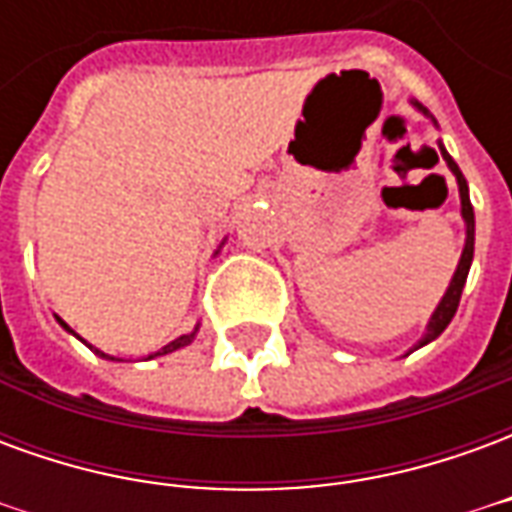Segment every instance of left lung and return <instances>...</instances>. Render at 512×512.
Segmentation results:
<instances>
[{
    "mask_svg": "<svg viewBox=\"0 0 512 512\" xmlns=\"http://www.w3.org/2000/svg\"><path fill=\"white\" fill-rule=\"evenodd\" d=\"M441 156L447 161V167L455 172V178H458V191H461V213L463 219H466V246H463V255H461V263H458V271H455V277H452L450 288L444 293V299L441 304L436 307L433 312V318L428 323V334L422 337V343L425 345L430 340H436L444 329H447V323L452 321V315L458 310V304H461V293H463V285H466V277H469V266H472V257H474V211H472V202H469V186H466V180H463L461 169L458 164L452 161V156L441 147Z\"/></svg>",
    "mask_w": 512,
    "mask_h": 512,
    "instance_id": "1",
    "label": "left lung"
}]
</instances>
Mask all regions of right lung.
Masks as SVG:
<instances>
[{
    "label": "right lung",
    "mask_w": 512,
    "mask_h": 512,
    "mask_svg": "<svg viewBox=\"0 0 512 512\" xmlns=\"http://www.w3.org/2000/svg\"><path fill=\"white\" fill-rule=\"evenodd\" d=\"M57 321H60V318H57ZM62 326H65V329H68V323L65 321H60ZM68 332H71V329H68ZM191 337H194V334H183V337H178V340H172V343L169 345H164V348H161V351H158L156 356H161V354H172V351H178V348H183V345L186 343H191ZM90 348H93V345H90ZM95 354H101V351H95ZM101 356H106V354H101ZM106 359H109V356H106Z\"/></svg>",
    "instance_id": "add662e5"
}]
</instances>
